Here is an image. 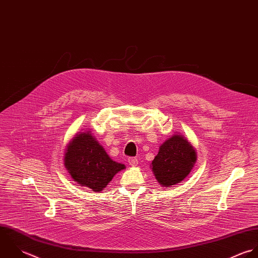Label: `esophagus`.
I'll use <instances>...</instances> for the list:
<instances>
[{
    "label": "esophagus",
    "mask_w": 258,
    "mask_h": 258,
    "mask_svg": "<svg viewBox=\"0 0 258 258\" xmlns=\"http://www.w3.org/2000/svg\"><path fill=\"white\" fill-rule=\"evenodd\" d=\"M128 162H129V164H130L131 166H133V167H135V166L138 165V159L135 158V157H130V158L128 159Z\"/></svg>",
    "instance_id": "obj_1"
}]
</instances>
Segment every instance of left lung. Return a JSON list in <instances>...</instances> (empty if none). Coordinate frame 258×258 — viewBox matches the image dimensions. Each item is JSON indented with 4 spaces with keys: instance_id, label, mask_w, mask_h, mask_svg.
<instances>
[{
    "instance_id": "8db88e82",
    "label": "left lung",
    "mask_w": 258,
    "mask_h": 258,
    "mask_svg": "<svg viewBox=\"0 0 258 258\" xmlns=\"http://www.w3.org/2000/svg\"><path fill=\"white\" fill-rule=\"evenodd\" d=\"M196 162V152L188 140L174 134L159 148L152 161V171L163 187L175 185L189 175Z\"/></svg>"
}]
</instances>
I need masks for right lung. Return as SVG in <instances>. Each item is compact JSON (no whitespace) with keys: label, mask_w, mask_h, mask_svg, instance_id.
I'll use <instances>...</instances> for the list:
<instances>
[{"label":"right lung","mask_w":258,"mask_h":258,"mask_svg":"<svg viewBox=\"0 0 258 258\" xmlns=\"http://www.w3.org/2000/svg\"><path fill=\"white\" fill-rule=\"evenodd\" d=\"M64 164L81 186L101 192L125 165L113 161L90 131L77 134L68 144Z\"/></svg>","instance_id":"right-lung-1"}]
</instances>
